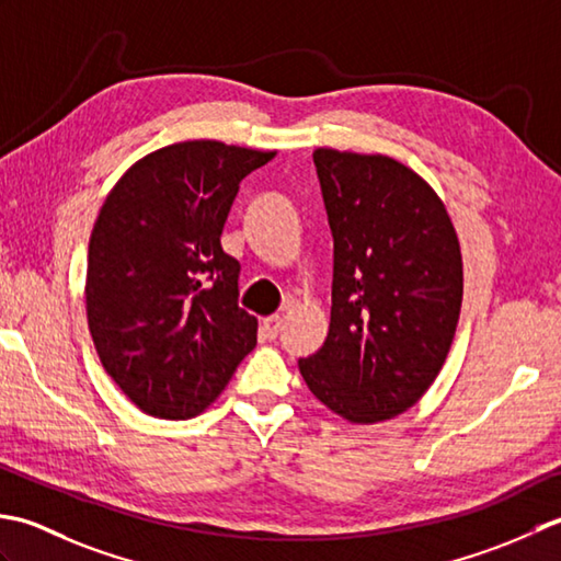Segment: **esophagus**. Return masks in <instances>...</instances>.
<instances>
[{
  "label": "esophagus",
  "mask_w": 561,
  "mask_h": 561,
  "mask_svg": "<svg viewBox=\"0 0 561 561\" xmlns=\"http://www.w3.org/2000/svg\"><path fill=\"white\" fill-rule=\"evenodd\" d=\"M261 324H264L266 336L273 339V336H278V331L283 329V317H280V314H271V317H266Z\"/></svg>",
  "instance_id": "34e87169"
}]
</instances>
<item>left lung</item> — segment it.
Masks as SVG:
<instances>
[{
    "label": "left lung",
    "mask_w": 561,
    "mask_h": 561,
    "mask_svg": "<svg viewBox=\"0 0 561 561\" xmlns=\"http://www.w3.org/2000/svg\"><path fill=\"white\" fill-rule=\"evenodd\" d=\"M314 167L334 234L324 346L300 358L310 392L351 424L414 407L453 346L462 254L440 196L385 154L317 147Z\"/></svg>",
    "instance_id": "left-lung-1"
}]
</instances>
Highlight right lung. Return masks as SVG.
Here are the masks:
<instances>
[{"instance_id": "1", "label": "right lung", "mask_w": 561, "mask_h": 561, "mask_svg": "<svg viewBox=\"0 0 561 561\" xmlns=\"http://www.w3.org/2000/svg\"><path fill=\"white\" fill-rule=\"evenodd\" d=\"M271 150L186 140L145 154L111 188L89 239L87 319L99 360L154 419H193L256 346L220 237L239 181Z\"/></svg>"}]
</instances>
